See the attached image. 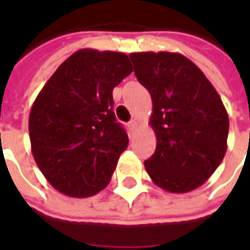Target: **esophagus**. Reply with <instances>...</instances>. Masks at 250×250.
<instances>
[{
	"instance_id": "esophagus-1",
	"label": "esophagus",
	"mask_w": 250,
	"mask_h": 250,
	"mask_svg": "<svg viewBox=\"0 0 250 250\" xmlns=\"http://www.w3.org/2000/svg\"><path fill=\"white\" fill-rule=\"evenodd\" d=\"M128 126H129L130 132H135V130H136V128H138V121H136V120L130 121L129 125H128Z\"/></svg>"
}]
</instances>
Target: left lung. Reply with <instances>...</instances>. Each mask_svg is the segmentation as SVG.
Masks as SVG:
<instances>
[{
    "instance_id": "8db88e82",
    "label": "left lung",
    "mask_w": 250,
    "mask_h": 250,
    "mask_svg": "<svg viewBox=\"0 0 250 250\" xmlns=\"http://www.w3.org/2000/svg\"><path fill=\"white\" fill-rule=\"evenodd\" d=\"M135 75L151 96L154 154L145 161L151 181L171 193L203 185L227 151L229 121L213 84L182 54L132 53Z\"/></svg>"
}]
</instances>
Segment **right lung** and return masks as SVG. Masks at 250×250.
Here are the masks:
<instances>
[{"mask_svg":"<svg viewBox=\"0 0 250 250\" xmlns=\"http://www.w3.org/2000/svg\"><path fill=\"white\" fill-rule=\"evenodd\" d=\"M132 71L126 54L83 48L36 97L29 115L32 153L58 192L89 197L108 185L129 143L115 120L112 90Z\"/></svg>","mask_w":250,"mask_h":250,"instance_id":"obj_1","label":"right lung"}]
</instances>
